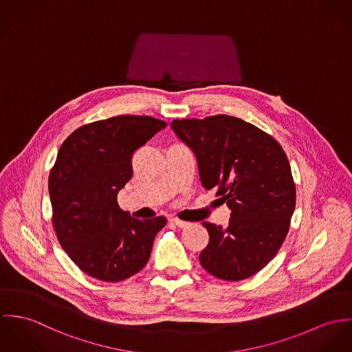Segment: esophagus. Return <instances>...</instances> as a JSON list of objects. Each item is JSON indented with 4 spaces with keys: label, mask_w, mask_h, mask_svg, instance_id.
<instances>
[{
    "label": "esophagus",
    "mask_w": 352,
    "mask_h": 352,
    "mask_svg": "<svg viewBox=\"0 0 352 352\" xmlns=\"http://www.w3.org/2000/svg\"><path fill=\"white\" fill-rule=\"evenodd\" d=\"M170 221H171V224L177 226L178 228H186V227L189 226V223H186V221H182V220H179V219H171Z\"/></svg>",
    "instance_id": "obj_1"
}]
</instances>
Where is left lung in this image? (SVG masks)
I'll use <instances>...</instances> for the list:
<instances>
[{
	"instance_id": "left-lung-1",
	"label": "left lung",
	"mask_w": 352,
	"mask_h": 352,
	"mask_svg": "<svg viewBox=\"0 0 352 352\" xmlns=\"http://www.w3.org/2000/svg\"><path fill=\"white\" fill-rule=\"evenodd\" d=\"M197 157L205 189L227 202V227L204 221L209 243L199 254L208 273L241 280L262 270L280 248L296 206V185L280 144L241 118L216 115L173 120Z\"/></svg>"
}]
</instances>
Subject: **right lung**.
Instances as JSON below:
<instances>
[{
  "label": "right lung",
  "instance_id": "1",
  "mask_svg": "<svg viewBox=\"0 0 352 352\" xmlns=\"http://www.w3.org/2000/svg\"><path fill=\"white\" fill-rule=\"evenodd\" d=\"M166 126L150 116H115L79 126L60 146L48 177L52 224L83 273L118 282L147 265L166 219H133L118 195L132 178L133 153Z\"/></svg>",
  "mask_w": 352,
  "mask_h": 352
}]
</instances>
